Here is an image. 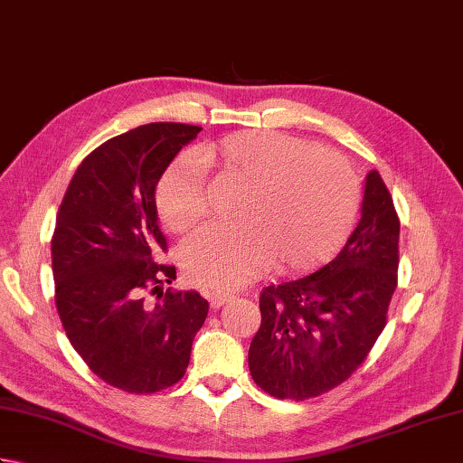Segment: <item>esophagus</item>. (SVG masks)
<instances>
[{"label":"esophagus","mask_w":463,"mask_h":463,"mask_svg":"<svg viewBox=\"0 0 463 463\" xmlns=\"http://www.w3.org/2000/svg\"><path fill=\"white\" fill-rule=\"evenodd\" d=\"M229 300H231V294H226V292H211L209 294V302L213 308H221Z\"/></svg>","instance_id":"34e87169"}]
</instances>
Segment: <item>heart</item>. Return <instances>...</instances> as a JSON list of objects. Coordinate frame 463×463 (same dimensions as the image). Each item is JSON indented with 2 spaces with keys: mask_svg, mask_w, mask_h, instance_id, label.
<instances>
[{
  "mask_svg": "<svg viewBox=\"0 0 463 463\" xmlns=\"http://www.w3.org/2000/svg\"><path fill=\"white\" fill-rule=\"evenodd\" d=\"M209 169L249 186L241 229L209 224L186 241L184 270L201 287L234 290L270 267L304 272L336 254L354 229L360 186L338 153L298 137L247 131L175 161L156 186V209L173 231L209 213Z\"/></svg>",
  "mask_w": 463,
  "mask_h": 463,
  "instance_id": "heart-1",
  "label": "heart"
}]
</instances>
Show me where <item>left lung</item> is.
Instances as JSON below:
<instances>
[{
  "mask_svg": "<svg viewBox=\"0 0 463 463\" xmlns=\"http://www.w3.org/2000/svg\"><path fill=\"white\" fill-rule=\"evenodd\" d=\"M400 219L388 186L370 171L362 219L338 257L260 294L250 376L267 394L308 400L336 388L366 360L398 284Z\"/></svg>",
  "mask_w": 463,
  "mask_h": 463,
  "instance_id": "8db88e82",
  "label": "left lung"
}]
</instances>
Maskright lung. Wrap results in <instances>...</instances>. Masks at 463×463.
Wrapping results in <instances>:
<instances>
[{"label":"right lung","mask_w":463,"mask_h":463,"mask_svg":"<svg viewBox=\"0 0 463 463\" xmlns=\"http://www.w3.org/2000/svg\"><path fill=\"white\" fill-rule=\"evenodd\" d=\"M201 127L149 123L97 146L77 166L52 239L55 307L75 352L101 380L131 394L179 382L209 302L199 292L163 294L176 279L156 259L166 239L155 189ZM162 300L146 305L144 294Z\"/></svg>","instance_id":"obj_1"}]
</instances>
